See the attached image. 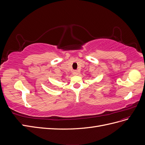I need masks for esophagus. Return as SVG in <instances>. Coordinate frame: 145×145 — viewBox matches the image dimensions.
<instances>
[{"instance_id": "obj_1", "label": "esophagus", "mask_w": 145, "mask_h": 145, "mask_svg": "<svg viewBox=\"0 0 145 145\" xmlns=\"http://www.w3.org/2000/svg\"><path fill=\"white\" fill-rule=\"evenodd\" d=\"M78 71H77V70H74V71H73V74H74V75L77 76V75H78Z\"/></svg>"}]
</instances>
